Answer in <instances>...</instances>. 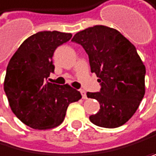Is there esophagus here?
I'll list each match as a JSON object with an SVG mask.
<instances>
[{
    "label": "esophagus",
    "instance_id": "34e87169",
    "mask_svg": "<svg viewBox=\"0 0 156 156\" xmlns=\"http://www.w3.org/2000/svg\"><path fill=\"white\" fill-rule=\"evenodd\" d=\"M80 93L82 94V97L84 99H87V94H86V91L84 90H80Z\"/></svg>",
    "mask_w": 156,
    "mask_h": 156
}]
</instances>
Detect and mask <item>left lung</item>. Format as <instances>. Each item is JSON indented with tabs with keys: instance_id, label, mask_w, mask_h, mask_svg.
<instances>
[{
	"instance_id": "left-lung-1",
	"label": "left lung",
	"mask_w": 156,
	"mask_h": 156,
	"mask_svg": "<svg viewBox=\"0 0 156 156\" xmlns=\"http://www.w3.org/2000/svg\"><path fill=\"white\" fill-rule=\"evenodd\" d=\"M71 41L83 46L90 71L101 85L98 93H87L100 104L90 121L106 128L122 126L134 115L145 94L146 67L135 46L116 29L102 25L78 32Z\"/></svg>"
}]
</instances>
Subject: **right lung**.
Segmentation results:
<instances>
[{"label":"right lung","mask_w":156,"mask_h":156,"mask_svg":"<svg viewBox=\"0 0 156 156\" xmlns=\"http://www.w3.org/2000/svg\"><path fill=\"white\" fill-rule=\"evenodd\" d=\"M72 34L44 30L28 37L7 65L4 90L14 115L26 126L45 130L63 122L68 105L81 99L69 85L47 81L55 66L52 58L57 47Z\"/></svg>","instance_id":"add662e5"}]
</instances>
